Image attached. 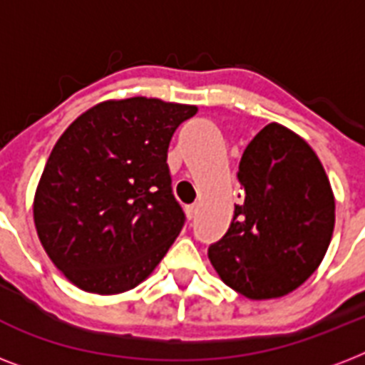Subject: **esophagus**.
<instances>
[{
  "instance_id": "esophagus-1",
  "label": "esophagus",
  "mask_w": 365,
  "mask_h": 365,
  "mask_svg": "<svg viewBox=\"0 0 365 365\" xmlns=\"http://www.w3.org/2000/svg\"><path fill=\"white\" fill-rule=\"evenodd\" d=\"M185 210H187L189 220H193V217L197 216V210H199V206H197V205H189L187 208H185Z\"/></svg>"
}]
</instances>
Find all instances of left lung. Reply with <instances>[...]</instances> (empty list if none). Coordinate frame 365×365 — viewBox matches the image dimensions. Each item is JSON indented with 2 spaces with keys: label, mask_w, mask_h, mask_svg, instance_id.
<instances>
[{
  "label": "left lung",
  "mask_w": 365,
  "mask_h": 365,
  "mask_svg": "<svg viewBox=\"0 0 365 365\" xmlns=\"http://www.w3.org/2000/svg\"><path fill=\"white\" fill-rule=\"evenodd\" d=\"M244 202L227 233L210 244L220 278L248 299L294 292L317 271L335 225V200L311 145L269 123L246 145L237 172Z\"/></svg>",
  "instance_id": "1"
}]
</instances>
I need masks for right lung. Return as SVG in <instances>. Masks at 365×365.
<instances>
[{
    "mask_svg": "<svg viewBox=\"0 0 365 365\" xmlns=\"http://www.w3.org/2000/svg\"><path fill=\"white\" fill-rule=\"evenodd\" d=\"M195 106L110 100L71 123L51 151L34 199L37 237L77 288H136L182 231L166 157Z\"/></svg>",
    "mask_w": 365,
    "mask_h": 365,
    "instance_id": "1",
    "label": "right lung"
}]
</instances>
